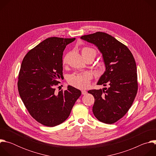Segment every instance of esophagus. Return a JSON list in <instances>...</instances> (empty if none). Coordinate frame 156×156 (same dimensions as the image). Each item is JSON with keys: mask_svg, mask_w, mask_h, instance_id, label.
Returning a JSON list of instances; mask_svg holds the SVG:
<instances>
[{"mask_svg": "<svg viewBox=\"0 0 156 156\" xmlns=\"http://www.w3.org/2000/svg\"><path fill=\"white\" fill-rule=\"evenodd\" d=\"M81 93H82V94L85 95V94H87V91H86V90H82V91H81Z\"/></svg>", "mask_w": 156, "mask_h": 156, "instance_id": "esophagus-1", "label": "esophagus"}]
</instances>
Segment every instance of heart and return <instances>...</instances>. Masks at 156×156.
<instances>
[{"label": "heart", "mask_w": 156, "mask_h": 156, "mask_svg": "<svg viewBox=\"0 0 156 156\" xmlns=\"http://www.w3.org/2000/svg\"><path fill=\"white\" fill-rule=\"evenodd\" d=\"M88 53H94L95 55L96 54V51L94 49L91 48L85 47L83 48L81 50V54H88ZM68 55L66 54L63 58V63H65L67 60ZM91 75L90 73H75L70 75L68 79L69 84L73 86L80 88L84 89L90 85V81L91 79Z\"/></svg>", "instance_id": "b5f03b06"}]
</instances>
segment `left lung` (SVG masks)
Returning a JSON list of instances; mask_svg holds the SVG:
<instances>
[{
	"label": "left lung",
	"instance_id": "left-lung-1",
	"mask_svg": "<svg viewBox=\"0 0 156 156\" xmlns=\"http://www.w3.org/2000/svg\"><path fill=\"white\" fill-rule=\"evenodd\" d=\"M80 38L98 48L105 67L97 84L108 87L87 91L94 98L93 114L100 122L114 123L127 113L137 93L135 58L125 45L105 33L96 32Z\"/></svg>",
	"mask_w": 156,
	"mask_h": 156
}]
</instances>
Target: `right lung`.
Wrapping results in <instances>:
<instances>
[{
	"label": "right lung",
	"instance_id": "1",
	"mask_svg": "<svg viewBox=\"0 0 156 156\" xmlns=\"http://www.w3.org/2000/svg\"><path fill=\"white\" fill-rule=\"evenodd\" d=\"M75 38L49 37L30 51L22 61L18 90L30 115L39 123L55 126L67 119L81 92L69 85L55 93L63 77L64 49Z\"/></svg>",
	"mask_w": 156,
	"mask_h": 156
}]
</instances>
